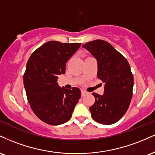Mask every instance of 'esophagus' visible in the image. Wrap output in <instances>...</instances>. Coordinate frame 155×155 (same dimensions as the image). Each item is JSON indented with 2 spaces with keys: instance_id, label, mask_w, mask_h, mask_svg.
I'll return each mask as SVG.
<instances>
[{
  "instance_id": "obj_1",
  "label": "esophagus",
  "mask_w": 155,
  "mask_h": 155,
  "mask_svg": "<svg viewBox=\"0 0 155 155\" xmlns=\"http://www.w3.org/2000/svg\"><path fill=\"white\" fill-rule=\"evenodd\" d=\"M87 93V92L84 91V90H81V96H84Z\"/></svg>"
}]
</instances>
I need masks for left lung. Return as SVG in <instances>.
<instances>
[{"label":"left lung","instance_id":"1","mask_svg":"<svg viewBox=\"0 0 155 155\" xmlns=\"http://www.w3.org/2000/svg\"><path fill=\"white\" fill-rule=\"evenodd\" d=\"M97 63V78L104 84L102 95L93 92L95 101L90 107L94 120L103 124L118 122L128 108L133 96V76L125 58L108 42L92 41L84 44Z\"/></svg>","mask_w":155,"mask_h":155}]
</instances>
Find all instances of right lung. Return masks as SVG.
I'll use <instances>...</instances> for the list:
<instances>
[{
    "label": "right lung",
    "mask_w": 155,
    "mask_h": 155,
    "mask_svg": "<svg viewBox=\"0 0 155 155\" xmlns=\"http://www.w3.org/2000/svg\"><path fill=\"white\" fill-rule=\"evenodd\" d=\"M81 44L50 41L33 51L27 63L23 82L28 103L45 123L58 125L68 122L81 97L78 87L67 90L57 82Z\"/></svg>",
    "instance_id": "obj_1"
}]
</instances>
